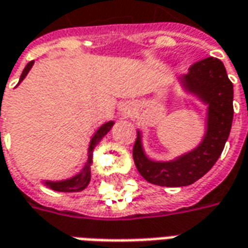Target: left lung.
<instances>
[{"label":"left lung","mask_w":248,"mask_h":248,"mask_svg":"<svg viewBox=\"0 0 248 248\" xmlns=\"http://www.w3.org/2000/svg\"><path fill=\"white\" fill-rule=\"evenodd\" d=\"M181 79L188 92L208 105L207 131L197 149L171 162L150 161L143 153L138 131L133 147L135 166L147 182L158 186H188L202 178L218 161L232 124L234 89L223 62L207 57L192 63Z\"/></svg>","instance_id":"left-lung-1"}]
</instances>
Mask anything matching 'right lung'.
I'll use <instances>...</instances> for the list:
<instances>
[{
  "instance_id": "obj_1",
  "label": "right lung",
  "mask_w": 248,
  "mask_h": 248,
  "mask_svg": "<svg viewBox=\"0 0 248 248\" xmlns=\"http://www.w3.org/2000/svg\"><path fill=\"white\" fill-rule=\"evenodd\" d=\"M34 61H30L26 67L22 71V74H21V78H19V82L24 79L26 74L29 73L30 67L33 66ZM18 82V83H19ZM114 124V122H108V124H102L98 131L94 134L93 137L92 142H90V146H89V158H87V162L85 167H83V170H82L78 175L76 177L70 178V179H66V181H61V182H45L46 186L51 187L53 190H56V191H63V192H77V191H82V190H85L90 182V163H92V154L93 150H94V147L99 143V140H102L105 135L108 134V130L111 129V126Z\"/></svg>"
}]
</instances>
